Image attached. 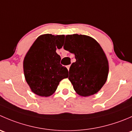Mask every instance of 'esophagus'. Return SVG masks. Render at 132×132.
Segmentation results:
<instances>
[{"instance_id":"1","label":"esophagus","mask_w":132,"mask_h":132,"mask_svg":"<svg viewBox=\"0 0 132 132\" xmlns=\"http://www.w3.org/2000/svg\"><path fill=\"white\" fill-rule=\"evenodd\" d=\"M66 68H67V69L68 70V71H69V70H70V65H68V66H66Z\"/></svg>"}]
</instances>
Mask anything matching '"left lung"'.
I'll return each mask as SVG.
<instances>
[{
	"label": "left lung",
	"mask_w": 132,
	"mask_h": 132,
	"mask_svg": "<svg viewBox=\"0 0 132 132\" xmlns=\"http://www.w3.org/2000/svg\"><path fill=\"white\" fill-rule=\"evenodd\" d=\"M64 48L76 59L68 78L76 93L84 97L98 93L109 73L107 58L100 44L91 37L76 34L66 36Z\"/></svg>",
	"instance_id": "1"
}]
</instances>
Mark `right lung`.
<instances>
[{"instance_id":"right-lung-1","label":"right lung","mask_w":132,"mask_h":132,"mask_svg":"<svg viewBox=\"0 0 132 132\" xmlns=\"http://www.w3.org/2000/svg\"><path fill=\"white\" fill-rule=\"evenodd\" d=\"M64 35L46 34L38 37L23 60L26 82L31 91L48 97L56 91L60 81L68 77V69L60 64L57 48L63 46Z\"/></svg>"}]
</instances>
